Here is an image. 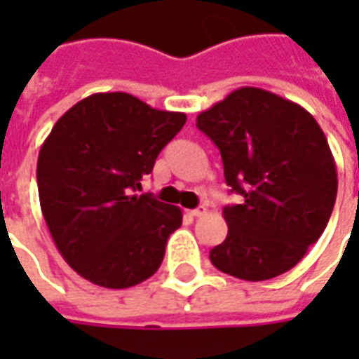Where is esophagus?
Segmentation results:
<instances>
[{
    "mask_svg": "<svg viewBox=\"0 0 359 359\" xmlns=\"http://www.w3.org/2000/svg\"><path fill=\"white\" fill-rule=\"evenodd\" d=\"M205 205H200V208H196V210H190L188 213L192 215V217H202V215H205Z\"/></svg>",
    "mask_w": 359,
    "mask_h": 359,
    "instance_id": "34e87169",
    "label": "esophagus"
}]
</instances>
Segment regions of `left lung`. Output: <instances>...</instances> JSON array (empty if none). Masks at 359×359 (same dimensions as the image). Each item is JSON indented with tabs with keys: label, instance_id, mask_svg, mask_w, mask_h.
Returning <instances> with one entry per match:
<instances>
[{
	"label": "left lung",
	"instance_id": "1",
	"mask_svg": "<svg viewBox=\"0 0 359 359\" xmlns=\"http://www.w3.org/2000/svg\"><path fill=\"white\" fill-rule=\"evenodd\" d=\"M196 126L221 151L242 203L223 210L229 234L211 264L242 280L278 277L319 241L337 200V167L321 126L298 103L244 86Z\"/></svg>",
	"mask_w": 359,
	"mask_h": 359
}]
</instances>
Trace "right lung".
Returning <instances> with one entry per match:
<instances>
[{"mask_svg": "<svg viewBox=\"0 0 359 359\" xmlns=\"http://www.w3.org/2000/svg\"><path fill=\"white\" fill-rule=\"evenodd\" d=\"M187 123L125 92L84 97L51 128L38 156V194L59 254L81 277L128 288L163 262L182 211L134 194Z\"/></svg>", "mask_w": 359, "mask_h": 359, "instance_id": "add662e5", "label": "right lung"}]
</instances>
